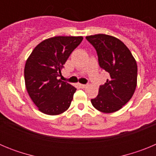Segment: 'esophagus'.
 Listing matches in <instances>:
<instances>
[{
	"label": "esophagus",
	"mask_w": 156,
	"mask_h": 156,
	"mask_svg": "<svg viewBox=\"0 0 156 156\" xmlns=\"http://www.w3.org/2000/svg\"><path fill=\"white\" fill-rule=\"evenodd\" d=\"M79 87L80 88H85L87 87V85L86 84H81V83H80L79 84Z\"/></svg>",
	"instance_id": "34e87169"
}]
</instances>
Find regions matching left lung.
Masks as SVG:
<instances>
[{"label": "left lung", "instance_id": "8db88e82", "mask_svg": "<svg viewBox=\"0 0 156 156\" xmlns=\"http://www.w3.org/2000/svg\"><path fill=\"white\" fill-rule=\"evenodd\" d=\"M94 47L99 66L109 74L98 94L91 99L92 105L104 113L121 109L130 100L137 87V66L127 47L118 38L106 34L87 36Z\"/></svg>", "mask_w": 156, "mask_h": 156}]
</instances>
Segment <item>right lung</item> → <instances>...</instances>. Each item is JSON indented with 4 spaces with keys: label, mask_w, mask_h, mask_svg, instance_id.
I'll list each match as a JSON object with an SVG mask.
<instances>
[{
    "label": "right lung",
    "mask_w": 156,
    "mask_h": 156,
    "mask_svg": "<svg viewBox=\"0 0 156 156\" xmlns=\"http://www.w3.org/2000/svg\"><path fill=\"white\" fill-rule=\"evenodd\" d=\"M83 37H54L43 41L30 54L25 65V83L38 109L50 115L69 108L76 88L58 79L64 64Z\"/></svg>",
    "instance_id": "1"
}]
</instances>
